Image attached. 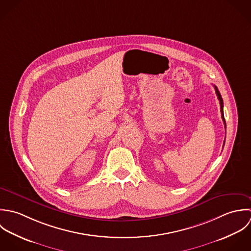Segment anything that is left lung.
<instances>
[{"mask_svg":"<svg viewBox=\"0 0 251 251\" xmlns=\"http://www.w3.org/2000/svg\"><path fill=\"white\" fill-rule=\"evenodd\" d=\"M214 89H215V93H216V95H217V98H218L219 102H220V111H221V117H222V120H223V122H224V126H225V129H226V122H225L224 113H223V100H222V97H221V95H220V92L218 91V89H217V87H216L215 85H214ZM224 144H225V142H224Z\"/></svg>","mask_w":251,"mask_h":251,"instance_id":"8db88e82","label":"left lung"}]
</instances>
